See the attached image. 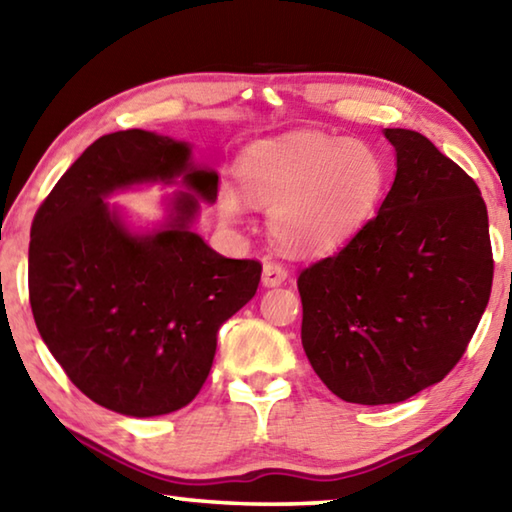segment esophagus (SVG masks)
<instances>
[{
  "instance_id": "34e87169",
  "label": "esophagus",
  "mask_w": 512,
  "mask_h": 512,
  "mask_svg": "<svg viewBox=\"0 0 512 512\" xmlns=\"http://www.w3.org/2000/svg\"><path fill=\"white\" fill-rule=\"evenodd\" d=\"M287 268H284L282 264H277V262H266L264 264V271H262V284L264 287H268V289H273V287H280V284L287 280Z\"/></svg>"
}]
</instances>
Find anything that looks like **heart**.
Returning <instances> with one entry per match:
<instances>
[{"label":"heart","mask_w":512,"mask_h":512,"mask_svg":"<svg viewBox=\"0 0 512 512\" xmlns=\"http://www.w3.org/2000/svg\"><path fill=\"white\" fill-rule=\"evenodd\" d=\"M386 164L370 144L325 133H293L253 144L239 162L246 196L268 207V230L291 255L343 248L366 228L386 192ZM219 210L237 219L244 201L225 183Z\"/></svg>","instance_id":"heart-1"}]
</instances>
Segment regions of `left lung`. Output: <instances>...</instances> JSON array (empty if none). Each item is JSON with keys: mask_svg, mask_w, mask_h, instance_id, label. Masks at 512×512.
<instances>
[{"mask_svg": "<svg viewBox=\"0 0 512 512\" xmlns=\"http://www.w3.org/2000/svg\"><path fill=\"white\" fill-rule=\"evenodd\" d=\"M397 173L357 237L298 277L302 348L352 404H397L438 384L470 343L492 289L479 187L427 137L386 128Z\"/></svg>", "mask_w": 512, "mask_h": 512, "instance_id": "8db88e82", "label": "left lung"}]
</instances>
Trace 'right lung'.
<instances>
[{"label":"right lung","instance_id":"add662e5","mask_svg":"<svg viewBox=\"0 0 512 512\" xmlns=\"http://www.w3.org/2000/svg\"><path fill=\"white\" fill-rule=\"evenodd\" d=\"M180 184L168 216L135 231L105 198ZM219 173L192 146L151 131L99 137L58 180L31 225L29 300L42 341L72 384L106 409L153 418L194 400L216 334L255 296L262 264L228 259L194 232Z\"/></svg>","mask_w":512,"mask_h":512}]
</instances>
